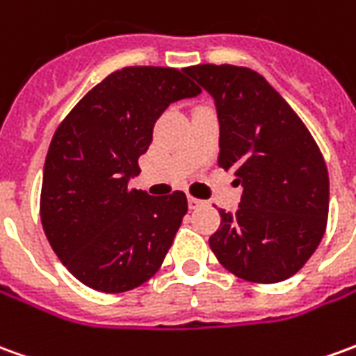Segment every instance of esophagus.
<instances>
[{
  "label": "esophagus",
  "instance_id": "34e87169",
  "mask_svg": "<svg viewBox=\"0 0 356 356\" xmlns=\"http://www.w3.org/2000/svg\"><path fill=\"white\" fill-rule=\"evenodd\" d=\"M202 200L200 198H195V196H188V208L191 210H195V208H198V206H202Z\"/></svg>",
  "mask_w": 356,
  "mask_h": 356
}]
</instances>
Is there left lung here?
Returning a JSON list of instances; mask_svg holds the SVG:
<instances>
[{
	"instance_id": "obj_1",
	"label": "left lung",
	"mask_w": 356,
	"mask_h": 356,
	"mask_svg": "<svg viewBox=\"0 0 356 356\" xmlns=\"http://www.w3.org/2000/svg\"><path fill=\"white\" fill-rule=\"evenodd\" d=\"M220 121V165L243 186L237 212L220 210L210 248L241 280L277 283L299 272L324 237L330 179L299 115L262 74L235 65H195Z\"/></svg>"
}]
</instances>
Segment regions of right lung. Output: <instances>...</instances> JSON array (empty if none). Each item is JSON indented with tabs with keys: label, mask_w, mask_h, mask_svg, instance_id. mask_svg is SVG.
<instances>
[{
	"label": "right lung",
	"mask_w": 356,
	"mask_h": 356,
	"mask_svg": "<svg viewBox=\"0 0 356 356\" xmlns=\"http://www.w3.org/2000/svg\"><path fill=\"white\" fill-rule=\"evenodd\" d=\"M200 88L185 69L125 67L96 84L49 144L40 218L57 258L84 285L123 293L148 282L186 213V196L129 188L154 123Z\"/></svg>",
	"instance_id": "add662e5"
}]
</instances>
